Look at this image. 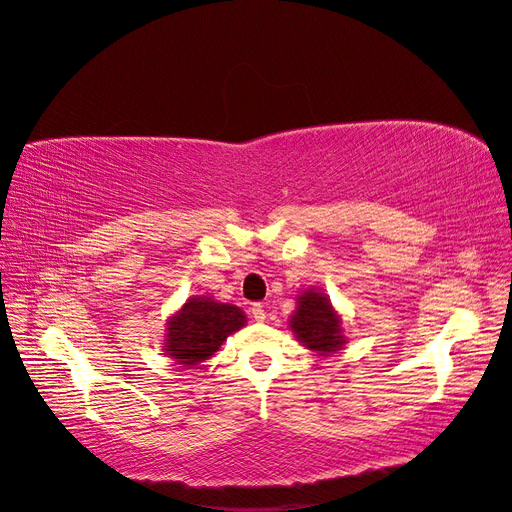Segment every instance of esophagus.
Listing matches in <instances>:
<instances>
[{
	"label": "esophagus",
	"mask_w": 512,
	"mask_h": 512,
	"mask_svg": "<svg viewBox=\"0 0 512 512\" xmlns=\"http://www.w3.org/2000/svg\"><path fill=\"white\" fill-rule=\"evenodd\" d=\"M251 316H253L255 322H264V320H266V309H264V305L255 303V305L251 307Z\"/></svg>",
	"instance_id": "esophagus-1"
}]
</instances>
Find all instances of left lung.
<instances>
[{"mask_svg":"<svg viewBox=\"0 0 512 512\" xmlns=\"http://www.w3.org/2000/svg\"><path fill=\"white\" fill-rule=\"evenodd\" d=\"M287 322L300 346L322 357L335 355L346 346L342 316L320 287H309L296 298V309Z\"/></svg>","mask_w":512,"mask_h":512,"instance_id":"8db88e82","label":"left lung"}]
</instances>
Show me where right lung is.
I'll return each mask as SVG.
<instances>
[{
    "label": "right lung",
    "mask_w": 512,
    "mask_h": 512,
    "mask_svg": "<svg viewBox=\"0 0 512 512\" xmlns=\"http://www.w3.org/2000/svg\"><path fill=\"white\" fill-rule=\"evenodd\" d=\"M246 316L240 307L220 303L212 296H192L166 322L164 352L181 368L201 365L240 331Z\"/></svg>",
    "instance_id": "obj_1"
}]
</instances>
